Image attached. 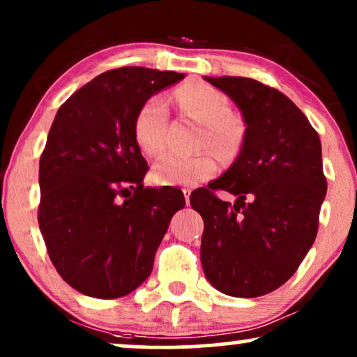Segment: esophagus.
<instances>
[{
  "label": "esophagus",
  "mask_w": 357,
  "mask_h": 357,
  "mask_svg": "<svg viewBox=\"0 0 357 357\" xmlns=\"http://www.w3.org/2000/svg\"><path fill=\"white\" fill-rule=\"evenodd\" d=\"M183 197H185V202H187V205H190V195H192V190L190 188H183Z\"/></svg>",
  "instance_id": "1"
}]
</instances>
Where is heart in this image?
Masks as SVG:
<instances>
[{
  "label": "heart",
  "instance_id": "heart-1",
  "mask_svg": "<svg viewBox=\"0 0 357 357\" xmlns=\"http://www.w3.org/2000/svg\"><path fill=\"white\" fill-rule=\"evenodd\" d=\"M177 100L185 113L203 123L200 146H211L229 155L241 142L239 124L229 116V101L220 90L205 83H192L180 88ZM169 106L164 96L155 95L144 101L134 119V136L147 155H159L167 141ZM218 159L211 151L192 155L167 154L152 167V178L160 185H197L213 177Z\"/></svg>",
  "mask_w": 357,
  "mask_h": 357
}]
</instances>
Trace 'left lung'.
Segmentation results:
<instances>
[{
    "label": "left lung",
    "mask_w": 357,
    "mask_h": 357,
    "mask_svg": "<svg viewBox=\"0 0 357 357\" xmlns=\"http://www.w3.org/2000/svg\"><path fill=\"white\" fill-rule=\"evenodd\" d=\"M234 101L246 124L233 165L190 197L202 215V266L231 297L254 298L284 285L318 233L326 195L321 142L307 116L275 88L244 77H203ZM215 189L233 192V206Z\"/></svg>",
    "instance_id": "left-lung-1"
}]
</instances>
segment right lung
<instances>
[{"instance_id":"add662e5","label":"right lung","mask_w":357,"mask_h":357,"mask_svg":"<svg viewBox=\"0 0 357 357\" xmlns=\"http://www.w3.org/2000/svg\"><path fill=\"white\" fill-rule=\"evenodd\" d=\"M183 77L114 68L83 85L55 114L40 155L37 220L54 267L83 295L119 298L136 290L185 206L182 190L142 185L149 167L134 136L144 101Z\"/></svg>"}]
</instances>
